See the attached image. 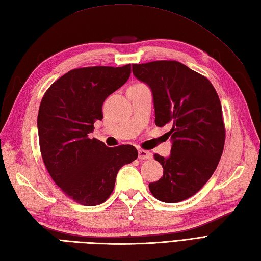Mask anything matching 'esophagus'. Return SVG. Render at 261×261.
<instances>
[{"label": "esophagus", "instance_id": "obj_1", "mask_svg": "<svg viewBox=\"0 0 261 261\" xmlns=\"http://www.w3.org/2000/svg\"><path fill=\"white\" fill-rule=\"evenodd\" d=\"M138 157L139 159H150L152 157V153L148 150H145V149H139L138 150Z\"/></svg>", "mask_w": 261, "mask_h": 261}]
</instances>
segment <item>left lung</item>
<instances>
[{"mask_svg":"<svg viewBox=\"0 0 261 261\" xmlns=\"http://www.w3.org/2000/svg\"><path fill=\"white\" fill-rule=\"evenodd\" d=\"M132 71L152 92L156 125L171 126L169 158L153 156L164 175L149 190L162 202H181L206 184L222 156L225 126L219 95L206 77L176 60L132 64Z\"/></svg>","mask_w":261,"mask_h":261,"instance_id":"left-lung-1","label":"left lung"}]
</instances>
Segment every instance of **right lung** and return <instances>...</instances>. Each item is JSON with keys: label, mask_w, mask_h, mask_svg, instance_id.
I'll list each match as a JSON object with an SVG mask.
<instances>
[{"label": "right lung", "mask_w": 261, "mask_h": 261, "mask_svg": "<svg viewBox=\"0 0 261 261\" xmlns=\"http://www.w3.org/2000/svg\"><path fill=\"white\" fill-rule=\"evenodd\" d=\"M130 74V64L71 69L41 99L37 124L43 163L65 195L85 206L107 201L120 168L138 157L134 146L107 147L90 138L94 123L103 119L104 101Z\"/></svg>", "instance_id": "right-lung-1"}]
</instances>
